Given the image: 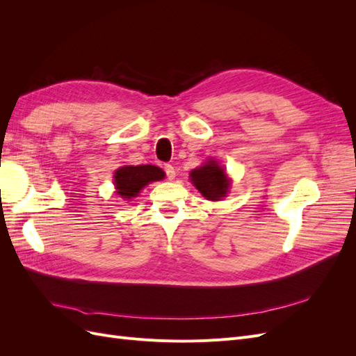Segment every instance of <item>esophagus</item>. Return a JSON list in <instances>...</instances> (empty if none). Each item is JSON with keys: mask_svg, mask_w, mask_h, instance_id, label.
<instances>
[{"mask_svg": "<svg viewBox=\"0 0 356 356\" xmlns=\"http://www.w3.org/2000/svg\"><path fill=\"white\" fill-rule=\"evenodd\" d=\"M165 172H166V177L169 179H174L175 178V169L172 165H165Z\"/></svg>", "mask_w": 356, "mask_h": 356, "instance_id": "esophagus-1", "label": "esophagus"}]
</instances>
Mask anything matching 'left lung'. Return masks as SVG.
<instances>
[{"instance_id": "1", "label": "left lung", "mask_w": 356, "mask_h": 356, "mask_svg": "<svg viewBox=\"0 0 356 356\" xmlns=\"http://www.w3.org/2000/svg\"><path fill=\"white\" fill-rule=\"evenodd\" d=\"M190 181L193 182L203 197L208 200H221L227 196L232 181L225 174V169L218 165L217 160H208L200 168L190 172Z\"/></svg>"}]
</instances>
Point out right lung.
Returning <instances> with one entry per match:
<instances>
[{"instance_id": "right-lung-1", "label": "right lung", "mask_w": 356, "mask_h": 356, "mask_svg": "<svg viewBox=\"0 0 356 356\" xmlns=\"http://www.w3.org/2000/svg\"><path fill=\"white\" fill-rule=\"evenodd\" d=\"M165 178L163 169L154 165L122 166L114 172L115 193L120 197L129 200L136 197L147 184Z\"/></svg>"}]
</instances>
